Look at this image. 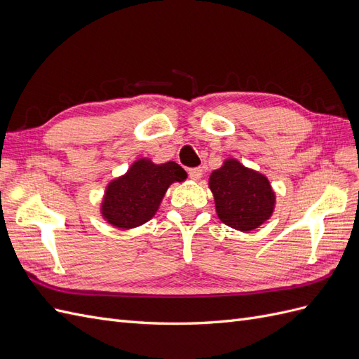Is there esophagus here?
Here are the masks:
<instances>
[{
  "label": "esophagus",
  "instance_id": "34e87169",
  "mask_svg": "<svg viewBox=\"0 0 359 359\" xmlns=\"http://www.w3.org/2000/svg\"><path fill=\"white\" fill-rule=\"evenodd\" d=\"M189 177L193 181H198L202 177V169L201 168H191V169H189Z\"/></svg>",
  "mask_w": 359,
  "mask_h": 359
}]
</instances>
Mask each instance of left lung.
<instances>
[{
    "mask_svg": "<svg viewBox=\"0 0 359 359\" xmlns=\"http://www.w3.org/2000/svg\"><path fill=\"white\" fill-rule=\"evenodd\" d=\"M219 219L236 231L248 232L274 211L276 194L266 177L229 158L210 177Z\"/></svg>",
    "mask_w": 359,
    "mask_h": 359,
    "instance_id": "left-lung-1",
    "label": "left lung"
}]
</instances>
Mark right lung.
<instances>
[{
	"instance_id": "obj_1",
	"label": "right lung",
	"mask_w": 359,
	"mask_h": 359,
	"mask_svg": "<svg viewBox=\"0 0 359 359\" xmlns=\"http://www.w3.org/2000/svg\"><path fill=\"white\" fill-rule=\"evenodd\" d=\"M186 178V170L175 161L154 165L148 158H140L126 175L109 182L102 214L107 223L119 229L137 227L153 219L170 184Z\"/></svg>"
}]
</instances>
